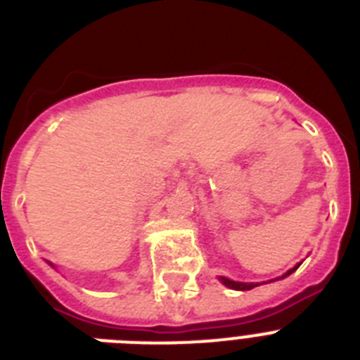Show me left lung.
I'll list each match as a JSON object with an SVG mask.
<instances>
[{"label":"left lung","mask_w":360,"mask_h":360,"mask_svg":"<svg viewBox=\"0 0 360 360\" xmlns=\"http://www.w3.org/2000/svg\"><path fill=\"white\" fill-rule=\"evenodd\" d=\"M297 269H299V265H295L294 269H290V270H288L287 274H285V276H281V278H279V279L287 278V276H290L292 272H294V270H297ZM219 281L224 283L225 287L232 288V290H250V288H254V287H257V285H259V283H241V281H232V279H229V278H224V276H219Z\"/></svg>","instance_id":"8db88e82"}]
</instances>
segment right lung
Here are the masks:
<instances>
[{"mask_svg": "<svg viewBox=\"0 0 360 360\" xmlns=\"http://www.w3.org/2000/svg\"><path fill=\"white\" fill-rule=\"evenodd\" d=\"M50 265H52V263H50ZM52 266H53V265H52Z\"/></svg>", "mask_w": 360, "mask_h": 360, "instance_id": "obj_1", "label": "right lung"}]
</instances>
